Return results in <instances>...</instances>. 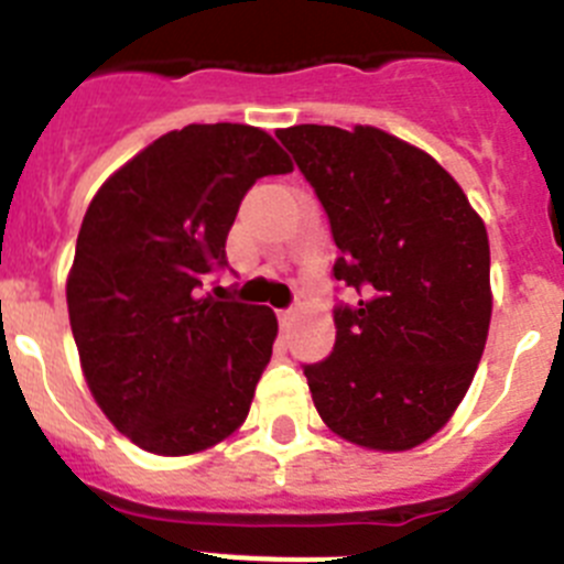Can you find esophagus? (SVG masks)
Returning a JSON list of instances; mask_svg holds the SVG:
<instances>
[{
  "mask_svg": "<svg viewBox=\"0 0 564 564\" xmlns=\"http://www.w3.org/2000/svg\"><path fill=\"white\" fill-rule=\"evenodd\" d=\"M278 319H281L283 328H289L294 319V308H281V312H278Z\"/></svg>",
  "mask_w": 564,
  "mask_h": 564,
  "instance_id": "esophagus-1",
  "label": "esophagus"
}]
</instances>
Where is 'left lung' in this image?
<instances>
[{
	"label": "left lung",
	"instance_id": "obj_1",
	"mask_svg": "<svg viewBox=\"0 0 564 564\" xmlns=\"http://www.w3.org/2000/svg\"><path fill=\"white\" fill-rule=\"evenodd\" d=\"M278 140L332 225V357L303 365L314 408L339 438L404 453L433 438L469 390L491 319L489 236L427 151L373 126H292Z\"/></svg>",
	"mask_w": 564,
	"mask_h": 564
}]
</instances>
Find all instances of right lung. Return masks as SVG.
Masks as SVG:
<instances>
[{
    "label": "right lung",
    "mask_w": 564,
    "mask_h": 564,
    "mask_svg": "<svg viewBox=\"0 0 564 564\" xmlns=\"http://www.w3.org/2000/svg\"><path fill=\"white\" fill-rule=\"evenodd\" d=\"M289 171L256 126L191 123L126 162L86 207L69 326L95 402L145 453H202L245 424L278 317L199 289L227 267L247 191Z\"/></svg>",
    "instance_id": "1"
}]
</instances>
